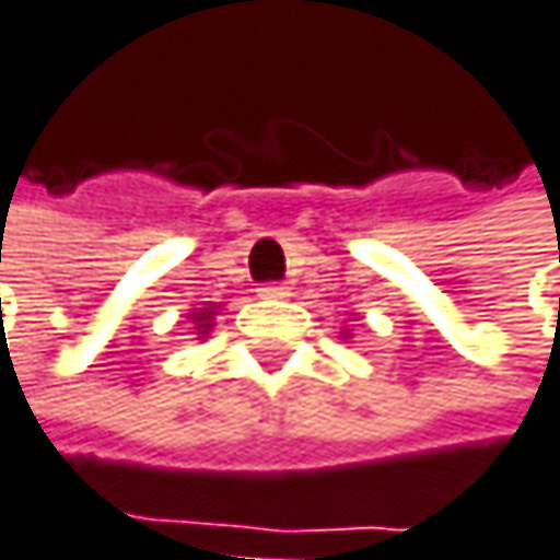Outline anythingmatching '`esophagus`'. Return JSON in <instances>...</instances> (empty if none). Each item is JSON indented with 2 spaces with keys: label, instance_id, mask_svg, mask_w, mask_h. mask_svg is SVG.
<instances>
[{
  "label": "esophagus",
  "instance_id": "34e87169",
  "mask_svg": "<svg viewBox=\"0 0 560 560\" xmlns=\"http://www.w3.org/2000/svg\"><path fill=\"white\" fill-rule=\"evenodd\" d=\"M259 294H262V298H288L291 291H288V284L269 281V284H262V288H259Z\"/></svg>",
  "mask_w": 560,
  "mask_h": 560
}]
</instances>
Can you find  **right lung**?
Listing matches in <instances>:
<instances>
[{"mask_svg":"<svg viewBox=\"0 0 560 560\" xmlns=\"http://www.w3.org/2000/svg\"><path fill=\"white\" fill-rule=\"evenodd\" d=\"M211 314H214V307H208V311H198V314H191V324H195V330L205 332L211 330Z\"/></svg>","mask_w":560,"mask_h":560,"instance_id":"1","label":"right lung"}]
</instances>
